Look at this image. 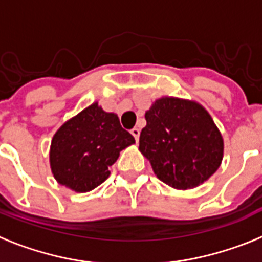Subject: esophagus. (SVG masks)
I'll list each match as a JSON object with an SVG mask.
<instances>
[{"label": "esophagus", "mask_w": 262, "mask_h": 262, "mask_svg": "<svg viewBox=\"0 0 262 262\" xmlns=\"http://www.w3.org/2000/svg\"><path fill=\"white\" fill-rule=\"evenodd\" d=\"M131 134H133V136H134V138H135L136 142H138L139 136H140V129L136 128V127H134V128L131 129Z\"/></svg>", "instance_id": "esophagus-1"}]
</instances>
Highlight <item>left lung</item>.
Here are the masks:
<instances>
[{"instance_id":"obj_1","label":"left lung","mask_w":262,"mask_h":262,"mask_svg":"<svg viewBox=\"0 0 262 262\" xmlns=\"http://www.w3.org/2000/svg\"><path fill=\"white\" fill-rule=\"evenodd\" d=\"M145 120L139 151L164 184L178 190L193 189L221 166L223 136L201 103L161 97L145 111Z\"/></svg>"}]
</instances>
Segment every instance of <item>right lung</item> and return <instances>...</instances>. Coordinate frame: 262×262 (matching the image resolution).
Returning <instances> with one entry per match:
<instances>
[{"instance_id":"right-lung-1","label":"right lung","mask_w":262,"mask_h":262,"mask_svg":"<svg viewBox=\"0 0 262 262\" xmlns=\"http://www.w3.org/2000/svg\"><path fill=\"white\" fill-rule=\"evenodd\" d=\"M134 143L118 115L94 102L55 133L50 148L51 170L60 185L88 193L107 180L120 151Z\"/></svg>"}]
</instances>
